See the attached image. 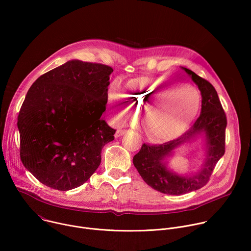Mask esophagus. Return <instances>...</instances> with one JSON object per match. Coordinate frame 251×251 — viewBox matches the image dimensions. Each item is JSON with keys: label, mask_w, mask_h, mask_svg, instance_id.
Wrapping results in <instances>:
<instances>
[{"label": "esophagus", "mask_w": 251, "mask_h": 251, "mask_svg": "<svg viewBox=\"0 0 251 251\" xmlns=\"http://www.w3.org/2000/svg\"><path fill=\"white\" fill-rule=\"evenodd\" d=\"M126 132H127V131L124 130V129H118V130L116 131V133H115V138H118V137L123 136Z\"/></svg>", "instance_id": "1"}]
</instances>
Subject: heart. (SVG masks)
Wrapping results in <instances>:
<instances>
[{
    "instance_id": "obj_1",
    "label": "heart",
    "mask_w": 251,
    "mask_h": 251,
    "mask_svg": "<svg viewBox=\"0 0 251 251\" xmlns=\"http://www.w3.org/2000/svg\"><path fill=\"white\" fill-rule=\"evenodd\" d=\"M180 86L181 82L142 78L129 81L123 93L114 85L109 94L111 111L117 120H122L133 114L132 105L142 108L154 102L143 112V127L155 141L173 140L189 129L200 107L199 94L190 85H185L177 92L168 95ZM190 89L195 91L196 97L195 94L190 93L172 103L178 94Z\"/></svg>"
}]
</instances>
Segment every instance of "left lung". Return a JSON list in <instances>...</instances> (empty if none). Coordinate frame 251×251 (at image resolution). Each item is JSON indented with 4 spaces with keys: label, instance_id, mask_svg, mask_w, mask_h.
<instances>
[{
    "label": "left lung",
    "instance_id": "1",
    "mask_svg": "<svg viewBox=\"0 0 251 251\" xmlns=\"http://www.w3.org/2000/svg\"><path fill=\"white\" fill-rule=\"evenodd\" d=\"M198 85L201 94V112L192 128L183 136L161 145L143 144L133 158V164L143 180L154 190L173 196H181L202 188L219 160L226 151V116L214 87L194 71L182 67ZM199 135L204 138L205 159L195 174L180 175L166 166V159L174 150Z\"/></svg>",
    "mask_w": 251,
    "mask_h": 251
}]
</instances>
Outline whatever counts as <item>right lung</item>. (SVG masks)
Instances as JSON below:
<instances>
[{
	"label": "right lung",
	"instance_id": "obj_1",
	"mask_svg": "<svg viewBox=\"0 0 251 251\" xmlns=\"http://www.w3.org/2000/svg\"><path fill=\"white\" fill-rule=\"evenodd\" d=\"M112 67L73 59L40 76L18 117L25 168L54 190L83 185L115 131L101 119Z\"/></svg>",
	"mask_w": 251,
	"mask_h": 251
}]
</instances>
